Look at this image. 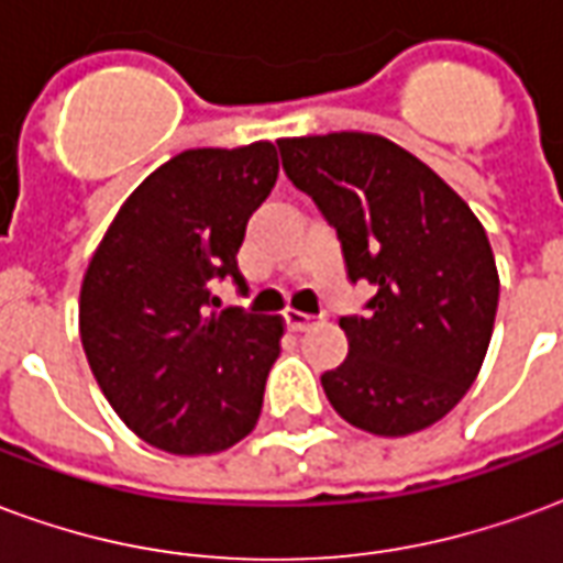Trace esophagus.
Returning a JSON list of instances; mask_svg holds the SVG:
<instances>
[{"label": "esophagus", "instance_id": "1", "mask_svg": "<svg viewBox=\"0 0 563 563\" xmlns=\"http://www.w3.org/2000/svg\"><path fill=\"white\" fill-rule=\"evenodd\" d=\"M310 325H313V317L298 313V310H289V313H286V329L295 331V334H298V331H307Z\"/></svg>", "mask_w": 563, "mask_h": 563}]
</instances>
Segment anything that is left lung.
I'll use <instances>...</instances> for the list:
<instances>
[{"mask_svg":"<svg viewBox=\"0 0 563 563\" xmlns=\"http://www.w3.org/2000/svg\"><path fill=\"white\" fill-rule=\"evenodd\" d=\"M283 168L338 229L350 280L377 295L343 317L350 355L322 374L331 407L377 437L440 422L495 329L497 265L467 201L413 153L371 132L280 139Z\"/></svg>","mask_w":563,"mask_h":563,"instance_id":"8db88e82","label":"left lung"}]
</instances>
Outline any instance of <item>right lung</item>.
I'll use <instances>...</instances> for the list:
<instances>
[{
	"mask_svg": "<svg viewBox=\"0 0 563 563\" xmlns=\"http://www.w3.org/2000/svg\"><path fill=\"white\" fill-rule=\"evenodd\" d=\"M271 141L184 150L123 201L80 283V343L114 413L150 446L210 455L258 422L283 317L220 307L246 220L277 184Z\"/></svg>",
	"mask_w": 563,
	"mask_h": 563,
	"instance_id": "1",
	"label": "right lung"
}]
</instances>
